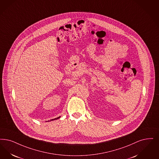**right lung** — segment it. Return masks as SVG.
<instances>
[{"label": "right lung", "mask_w": 159, "mask_h": 159, "mask_svg": "<svg viewBox=\"0 0 159 159\" xmlns=\"http://www.w3.org/2000/svg\"><path fill=\"white\" fill-rule=\"evenodd\" d=\"M61 116H58V117H57L56 118H54V119H52V120H51L50 121H53V120H57V119H58V118H60Z\"/></svg>", "instance_id": "obj_1"}]
</instances>
